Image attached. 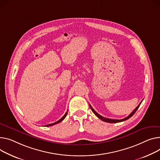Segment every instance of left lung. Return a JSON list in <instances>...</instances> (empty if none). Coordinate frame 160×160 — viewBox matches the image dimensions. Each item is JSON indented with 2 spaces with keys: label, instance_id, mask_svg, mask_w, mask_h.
I'll use <instances>...</instances> for the list:
<instances>
[{
  "label": "left lung",
  "instance_id": "obj_1",
  "mask_svg": "<svg viewBox=\"0 0 160 160\" xmlns=\"http://www.w3.org/2000/svg\"><path fill=\"white\" fill-rule=\"evenodd\" d=\"M142 101L140 103V104L138 105L137 107L136 108V109L128 116H127L126 118H123V119H121V120H114V119H110V118H104V117H103V116H102L101 115H100L99 114H98L97 112H96L93 109H92V108L91 107V105H89V106H90V108H91V109L92 110V111L95 114V115L97 116L98 118H99L100 120H102V121H103V122H108V123H118V122H123V121H125V120H128V119H129L131 116H132L134 114V113L136 112V111H137V109L139 108V107H140V104L142 103Z\"/></svg>",
  "mask_w": 160,
  "mask_h": 160
}]
</instances>
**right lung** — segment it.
Instances as JSON below:
<instances>
[{
  "instance_id": "add662e5",
  "label": "right lung",
  "mask_w": 160,
  "mask_h": 160,
  "mask_svg": "<svg viewBox=\"0 0 160 160\" xmlns=\"http://www.w3.org/2000/svg\"><path fill=\"white\" fill-rule=\"evenodd\" d=\"M67 114H68V111L66 112V114L63 116V117H62V118L59 120H58L57 122H55V123H50V124H48V125H45L46 127H49V126H52V125H55V124H57V123H60V122H61L63 119H64L65 118H66V116H67Z\"/></svg>"
}]
</instances>
